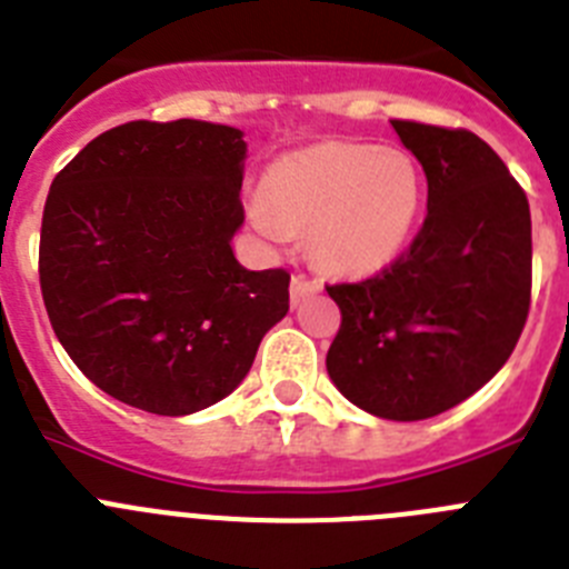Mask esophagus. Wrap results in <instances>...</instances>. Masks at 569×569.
<instances>
[{"label":"esophagus","instance_id":"1","mask_svg":"<svg viewBox=\"0 0 569 569\" xmlns=\"http://www.w3.org/2000/svg\"><path fill=\"white\" fill-rule=\"evenodd\" d=\"M316 290H321V281L316 279H308V276H293V281H290V299H293V305H299L301 299L308 293H316Z\"/></svg>","mask_w":569,"mask_h":569}]
</instances>
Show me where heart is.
<instances>
[{"mask_svg":"<svg viewBox=\"0 0 569 569\" xmlns=\"http://www.w3.org/2000/svg\"><path fill=\"white\" fill-rule=\"evenodd\" d=\"M425 196V176L407 150L319 142L270 164L264 190L248 196V222L276 248L308 233L328 273L370 276L407 248Z\"/></svg>","mask_w":569,"mask_h":569,"instance_id":"heart-1","label":"heart"}]
</instances>
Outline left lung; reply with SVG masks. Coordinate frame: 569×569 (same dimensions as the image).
Wrapping results in <instances>:
<instances>
[{
	"mask_svg": "<svg viewBox=\"0 0 569 569\" xmlns=\"http://www.w3.org/2000/svg\"><path fill=\"white\" fill-rule=\"evenodd\" d=\"M427 176L410 250L359 284H333L341 328L330 381L370 416L421 421L470 399L510 359L530 310V204L470 130L393 119Z\"/></svg>",
	"mask_w": 569,
	"mask_h": 569,
	"instance_id": "8db88e82",
	"label": "left lung"
}]
</instances>
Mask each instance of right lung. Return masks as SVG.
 <instances>
[{"mask_svg": "<svg viewBox=\"0 0 569 569\" xmlns=\"http://www.w3.org/2000/svg\"><path fill=\"white\" fill-rule=\"evenodd\" d=\"M248 142L230 124L128 122L53 179L39 281L53 333L99 390L190 416L250 373L290 276L233 256Z\"/></svg>", "mask_w": 569, "mask_h": 569, "instance_id": "obj_1", "label": "right lung"}]
</instances>
